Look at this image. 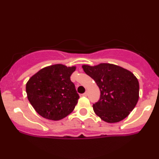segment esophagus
Listing matches in <instances>:
<instances>
[{"label":"esophagus","mask_w":159,"mask_h":159,"mask_svg":"<svg viewBox=\"0 0 159 159\" xmlns=\"http://www.w3.org/2000/svg\"><path fill=\"white\" fill-rule=\"evenodd\" d=\"M87 95H88V93H87V91H86V92L82 94V96H87Z\"/></svg>","instance_id":"obj_1"}]
</instances>
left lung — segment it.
Here are the masks:
<instances>
[{
	"instance_id": "obj_1",
	"label": "left lung",
	"mask_w": 159,
	"mask_h": 159,
	"mask_svg": "<svg viewBox=\"0 0 159 159\" xmlns=\"http://www.w3.org/2000/svg\"><path fill=\"white\" fill-rule=\"evenodd\" d=\"M82 68L100 90L99 100L93 105L95 114L110 123L129 116L139 98V82L134 74L111 63L83 65Z\"/></svg>"
}]
</instances>
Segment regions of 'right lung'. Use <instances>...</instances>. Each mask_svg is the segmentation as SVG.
I'll use <instances>...</instances> for the list:
<instances>
[{
	"instance_id": "add662e5",
	"label": "right lung",
	"mask_w": 159,
	"mask_h": 159,
	"mask_svg": "<svg viewBox=\"0 0 159 159\" xmlns=\"http://www.w3.org/2000/svg\"><path fill=\"white\" fill-rule=\"evenodd\" d=\"M75 66L54 64L40 69L26 84L27 98L45 119L60 120L72 112L79 96L70 76Z\"/></svg>"
}]
</instances>
